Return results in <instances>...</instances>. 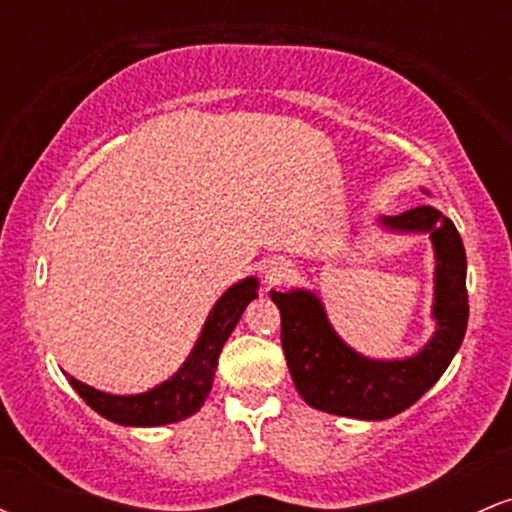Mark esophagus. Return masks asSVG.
Returning <instances> with one entry per match:
<instances>
[{"label": "esophagus", "mask_w": 512, "mask_h": 512, "mask_svg": "<svg viewBox=\"0 0 512 512\" xmlns=\"http://www.w3.org/2000/svg\"><path fill=\"white\" fill-rule=\"evenodd\" d=\"M289 264H281V262H272L267 267V272H264V279L269 281V284H281V281L289 276Z\"/></svg>", "instance_id": "esophagus-1"}]
</instances>
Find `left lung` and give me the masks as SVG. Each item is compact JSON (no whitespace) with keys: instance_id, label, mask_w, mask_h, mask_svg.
Returning <instances> with one entry per match:
<instances>
[{"instance_id":"obj_1","label":"left lung","mask_w":512,"mask_h":512,"mask_svg":"<svg viewBox=\"0 0 512 512\" xmlns=\"http://www.w3.org/2000/svg\"><path fill=\"white\" fill-rule=\"evenodd\" d=\"M397 231H428L436 245L438 330L407 361H370L334 334L313 293L269 291L281 313V346L296 390L310 407L351 419H390L409 409L450 366L467 330V257L455 223L438 209L416 207L387 216Z\"/></svg>"}]
</instances>
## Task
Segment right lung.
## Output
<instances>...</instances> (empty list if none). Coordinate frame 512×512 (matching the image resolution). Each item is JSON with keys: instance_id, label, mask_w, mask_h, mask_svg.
Returning <instances> with one entry per match:
<instances>
[{"instance_id": "1", "label": "right lung", "mask_w": 512, "mask_h": 512, "mask_svg": "<svg viewBox=\"0 0 512 512\" xmlns=\"http://www.w3.org/2000/svg\"><path fill=\"white\" fill-rule=\"evenodd\" d=\"M252 298H257V279H252V276L223 293L219 303L211 310L192 356L187 358L185 366L168 383L158 385L156 390L144 392V395L117 397L93 390V387L79 383L72 375H67L69 383H72L88 407L96 409L98 414L115 421V424L163 426L187 419V416L199 411L204 399H207L211 383H214L216 366H219L223 344L231 337L233 327L238 325L245 305Z\"/></svg>"}]
</instances>
